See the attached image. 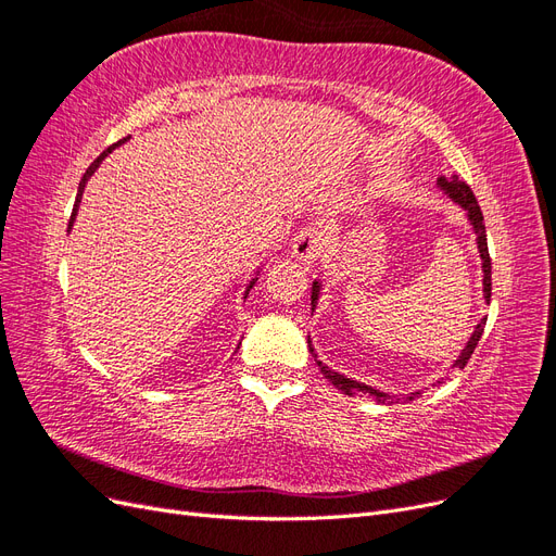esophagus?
I'll return each instance as SVG.
<instances>
[{
  "label": "esophagus",
  "instance_id": "1",
  "mask_svg": "<svg viewBox=\"0 0 556 556\" xmlns=\"http://www.w3.org/2000/svg\"><path fill=\"white\" fill-rule=\"evenodd\" d=\"M319 248H323V239L315 225H304L292 239V255L299 262H313L319 255Z\"/></svg>",
  "mask_w": 556,
  "mask_h": 556
}]
</instances>
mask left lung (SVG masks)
Listing matches in <instances>:
<instances>
[{
	"mask_svg": "<svg viewBox=\"0 0 556 556\" xmlns=\"http://www.w3.org/2000/svg\"><path fill=\"white\" fill-rule=\"evenodd\" d=\"M439 188H441L450 199L457 201V204L466 211L470 225H473L478 250H480V260H482V274H484V278H482V292H484L486 304H490V296H492V260H490V250H486V231H484V220H482V211H480V206H478V199H476L473 190H470L464 180H459V176H452V178L441 176V178H439ZM317 294H319V282L315 280V282H313V292H311V306L317 304ZM484 323H486V319H480V325L476 327L473 333H470V339H468L466 348L462 350V355L457 357V362H454L452 366L464 368V366L468 364V359H470V355H473V350H476V345H478V341H480V336H482V331H484ZM308 343H311V341H308ZM308 348H311V345H308ZM311 352H313V348H311ZM315 359H317V355H315ZM317 366H319V371H323V376L336 387V390H341L343 394H350V396H352V394L362 392V394L374 396L378 403H384L387 399H390V394H384V392H380V390H374V387H368V384H364V382H357V380H352V378H345V376H341V374L331 371V368L325 366L323 362H317ZM419 394H422V392H413V394L406 396V401H413V399L419 396ZM396 401H399V399H396Z\"/></svg>",
	"mask_w": 556,
	"mask_h": 556,
	"instance_id": "left-lung-1",
	"label": "left lung"
}]
</instances>
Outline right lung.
Returning <instances> with one entry per match:
<instances>
[{"instance_id": "add662e5", "label": "right lung", "mask_w": 556, "mask_h": 556, "mask_svg": "<svg viewBox=\"0 0 556 556\" xmlns=\"http://www.w3.org/2000/svg\"><path fill=\"white\" fill-rule=\"evenodd\" d=\"M123 141H125V139H123ZM123 141H117L115 146H121ZM115 146L106 148V150H104V153H102V155H99V157H97V160H94V162H92V164L88 166V172H86V174H83V178H80V182H78V194H76V204H74V213H72V220H70V229H72V225H74V217H76V213H78V204H80V197H83V190H86V182H88V178H90V176H92V174L97 172V166H99V164H102V160H104V157H106V155L111 153V150H113ZM255 280H257V278H252V280H250V285H248V290H245V296H248V292L252 290V285H255Z\"/></svg>"}]
</instances>
